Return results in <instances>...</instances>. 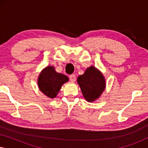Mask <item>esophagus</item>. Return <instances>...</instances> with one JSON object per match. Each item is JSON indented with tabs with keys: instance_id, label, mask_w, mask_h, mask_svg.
I'll return each mask as SVG.
<instances>
[{
	"instance_id": "1",
	"label": "esophagus",
	"mask_w": 148,
	"mask_h": 148,
	"mask_svg": "<svg viewBox=\"0 0 148 148\" xmlns=\"http://www.w3.org/2000/svg\"><path fill=\"white\" fill-rule=\"evenodd\" d=\"M69 79H70V81L71 82H75L76 80V76L75 75H71L69 76Z\"/></svg>"
}]
</instances>
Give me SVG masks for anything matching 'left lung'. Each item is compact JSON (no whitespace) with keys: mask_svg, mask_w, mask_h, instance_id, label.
Returning a JSON list of instances; mask_svg holds the SVG:
<instances>
[{"mask_svg":"<svg viewBox=\"0 0 148 148\" xmlns=\"http://www.w3.org/2000/svg\"><path fill=\"white\" fill-rule=\"evenodd\" d=\"M83 96L88 102H94L101 96L106 88V81L102 73L94 66L86 70L77 78Z\"/></svg>","mask_w":148,"mask_h":148,"instance_id":"8db88e82","label":"left lung"}]
</instances>
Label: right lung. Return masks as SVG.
<instances>
[{"instance_id":"add662e5","label":"right lung","mask_w":148,"mask_h":148,"mask_svg":"<svg viewBox=\"0 0 148 148\" xmlns=\"http://www.w3.org/2000/svg\"><path fill=\"white\" fill-rule=\"evenodd\" d=\"M67 76L58 73L54 66H48L44 68L39 75L38 79V88L41 92L49 97L54 98L59 92L64 83L67 82Z\"/></svg>"}]
</instances>
